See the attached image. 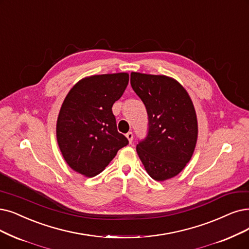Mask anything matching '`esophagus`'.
<instances>
[{"mask_svg": "<svg viewBox=\"0 0 249 249\" xmlns=\"http://www.w3.org/2000/svg\"><path fill=\"white\" fill-rule=\"evenodd\" d=\"M125 137H126V139L128 140V142H130V144L132 143V141H133V133L132 132H128L126 135H125Z\"/></svg>", "mask_w": 249, "mask_h": 249, "instance_id": "34e87169", "label": "esophagus"}]
</instances>
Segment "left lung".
Wrapping results in <instances>:
<instances>
[{"label": "left lung", "mask_w": 249, "mask_h": 249, "mask_svg": "<svg viewBox=\"0 0 249 249\" xmlns=\"http://www.w3.org/2000/svg\"><path fill=\"white\" fill-rule=\"evenodd\" d=\"M131 85L149 118L148 136L137 145V153L149 176L166 181L180 174L194 153L198 123L193 102L167 75L132 72Z\"/></svg>", "instance_id": "1"}]
</instances>
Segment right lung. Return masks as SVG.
<instances>
[{
  "instance_id": "right-lung-1",
  "label": "right lung",
  "mask_w": 249,
  "mask_h": 249,
  "mask_svg": "<svg viewBox=\"0 0 249 249\" xmlns=\"http://www.w3.org/2000/svg\"><path fill=\"white\" fill-rule=\"evenodd\" d=\"M128 84V73L86 76L68 92L56 124L57 143L66 163L85 177L100 174L128 144L117 132L112 105Z\"/></svg>"
}]
</instances>
